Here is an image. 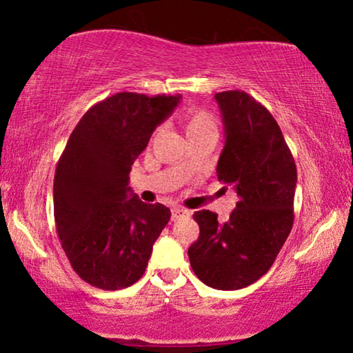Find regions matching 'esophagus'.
Returning <instances> with one entry per match:
<instances>
[{
  "instance_id": "34e87169",
  "label": "esophagus",
  "mask_w": 353,
  "mask_h": 353,
  "mask_svg": "<svg viewBox=\"0 0 353 353\" xmlns=\"http://www.w3.org/2000/svg\"><path fill=\"white\" fill-rule=\"evenodd\" d=\"M191 212L185 209V207H173L172 209V220H178L181 219V216H188Z\"/></svg>"
}]
</instances>
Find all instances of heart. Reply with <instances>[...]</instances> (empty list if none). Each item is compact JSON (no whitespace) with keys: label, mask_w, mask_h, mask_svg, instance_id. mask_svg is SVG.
Wrapping results in <instances>:
<instances>
[{"label":"heart","mask_w":353,"mask_h":353,"mask_svg":"<svg viewBox=\"0 0 353 353\" xmlns=\"http://www.w3.org/2000/svg\"><path fill=\"white\" fill-rule=\"evenodd\" d=\"M183 123H185V130L188 137L197 134L201 132H207V130H215V120L212 115L204 109L190 108L183 110Z\"/></svg>","instance_id":"obj_1"}]
</instances>
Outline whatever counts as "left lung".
Returning <instances> with one entry per match:
<instances>
[{
    "instance_id": "left-lung-1",
    "label": "left lung",
    "mask_w": 353,
    "mask_h": 353,
    "mask_svg": "<svg viewBox=\"0 0 353 353\" xmlns=\"http://www.w3.org/2000/svg\"><path fill=\"white\" fill-rule=\"evenodd\" d=\"M225 127L216 176L233 185L236 209L226 221L194 212L199 238L188 249L192 272L220 291L243 289L272 268L294 223L296 162L281 128L252 96L239 90L215 94Z\"/></svg>"
}]
</instances>
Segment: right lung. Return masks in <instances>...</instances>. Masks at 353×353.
Instances as JSON below:
<instances>
[{"label":"right lung","instance_id":"add662e5","mask_svg":"<svg viewBox=\"0 0 353 353\" xmlns=\"http://www.w3.org/2000/svg\"><path fill=\"white\" fill-rule=\"evenodd\" d=\"M181 96L117 93L86 110L54 175V220L75 273L117 291L143 276L170 209L144 204L128 186L130 170Z\"/></svg>","mask_w":353,"mask_h":353}]
</instances>
